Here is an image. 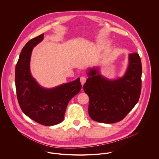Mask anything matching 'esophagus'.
Returning a JSON list of instances; mask_svg holds the SVG:
<instances>
[{"label": "esophagus", "instance_id": "obj_1", "mask_svg": "<svg viewBox=\"0 0 159 159\" xmlns=\"http://www.w3.org/2000/svg\"><path fill=\"white\" fill-rule=\"evenodd\" d=\"M86 77L82 76V77H80V82H81V84H82V86L84 84V83L86 82Z\"/></svg>", "mask_w": 159, "mask_h": 159}]
</instances>
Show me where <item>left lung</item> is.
Wrapping results in <instances>:
<instances>
[{
    "instance_id": "8db88e82",
    "label": "left lung",
    "mask_w": 159,
    "mask_h": 159,
    "mask_svg": "<svg viewBox=\"0 0 159 159\" xmlns=\"http://www.w3.org/2000/svg\"><path fill=\"white\" fill-rule=\"evenodd\" d=\"M128 59L125 75L116 79L102 76L98 67L88 69L83 89L89 96L88 113L94 121H121L138 102L141 91V61L137 53H129Z\"/></svg>"
}]
</instances>
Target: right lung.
Instances as JSON below:
<instances>
[{
  "label": "right lung",
  "instance_id": "add662e5",
  "mask_svg": "<svg viewBox=\"0 0 159 159\" xmlns=\"http://www.w3.org/2000/svg\"><path fill=\"white\" fill-rule=\"evenodd\" d=\"M44 34L29 40L23 47L15 67V82L19 105L23 113L44 126L63 121L70 100L82 88L80 78L53 88L42 87L31 73L33 49L43 39Z\"/></svg>",
  "mask_w": 159,
  "mask_h": 159
}]
</instances>
